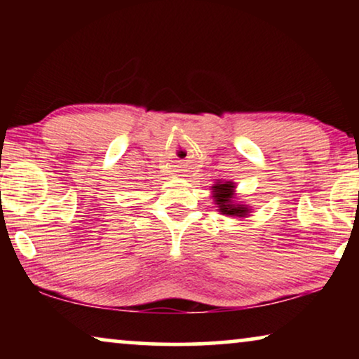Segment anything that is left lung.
Returning <instances> with one entry per match:
<instances>
[{"label": "left lung", "mask_w": 359, "mask_h": 359, "mask_svg": "<svg viewBox=\"0 0 359 359\" xmlns=\"http://www.w3.org/2000/svg\"><path fill=\"white\" fill-rule=\"evenodd\" d=\"M214 193L215 196L214 198L217 199L215 203L219 204L220 208V212L224 214H229V215H240V217H243L245 212H247V208H242V205H235L230 203V199H232V193H233V184L229 183L227 184H217L214 186Z\"/></svg>", "instance_id": "left-lung-1"}]
</instances>
